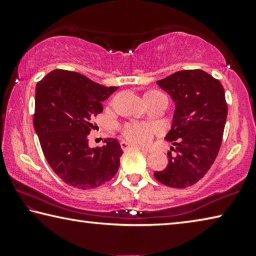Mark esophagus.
<instances>
[{
    "label": "esophagus",
    "mask_w": 256,
    "mask_h": 256,
    "mask_svg": "<svg viewBox=\"0 0 256 256\" xmlns=\"http://www.w3.org/2000/svg\"><path fill=\"white\" fill-rule=\"evenodd\" d=\"M120 147H122V150H130V148H136V150H140L147 152V150H144V148H141L139 146H136V144H132L128 142V141H124V140L120 141Z\"/></svg>",
    "instance_id": "esophagus-1"
}]
</instances>
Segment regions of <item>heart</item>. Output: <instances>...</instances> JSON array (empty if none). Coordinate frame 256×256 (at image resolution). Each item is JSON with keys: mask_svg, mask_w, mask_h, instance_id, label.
<instances>
[{"mask_svg": "<svg viewBox=\"0 0 256 256\" xmlns=\"http://www.w3.org/2000/svg\"><path fill=\"white\" fill-rule=\"evenodd\" d=\"M166 96L164 94L158 90H148L144 98L152 100V98ZM156 133V128L154 125L144 123H128L123 126V134L125 138L131 142L139 144V146H148L152 142L154 134Z\"/></svg>", "mask_w": 256, "mask_h": 256, "instance_id": "1", "label": "heart"}]
</instances>
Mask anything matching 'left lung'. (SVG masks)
<instances>
[{
    "label": "left lung",
    "mask_w": 256,
    "mask_h": 256,
    "mask_svg": "<svg viewBox=\"0 0 256 256\" xmlns=\"http://www.w3.org/2000/svg\"><path fill=\"white\" fill-rule=\"evenodd\" d=\"M156 84L174 102L171 130L166 136L174 147L168 166L154 177L170 188L192 186L208 172L222 144L228 116L226 92L202 70H182Z\"/></svg>",
    "instance_id": "8db88e82"
}]
</instances>
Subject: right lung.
<instances>
[{"mask_svg":"<svg viewBox=\"0 0 256 256\" xmlns=\"http://www.w3.org/2000/svg\"><path fill=\"white\" fill-rule=\"evenodd\" d=\"M117 90L78 74L57 68L36 87L33 125L44 155L54 172L79 190L101 186L115 176L123 150L116 139L102 147H88L92 120L102 112L104 101Z\"/></svg>","mask_w":256,"mask_h":256,"instance_id":"1","label":"right lung"}]
</instances>
